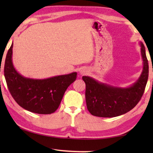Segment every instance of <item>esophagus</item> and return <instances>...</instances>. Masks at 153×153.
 Listing matches in <instances>:
<instances>
[{
	"label": "esophagus",
	"mask_w": 153,
	"mask_h": 153,
	"mask_svg": "<svg viewBox=\"0 0 153 153\" xmlns=\"http://www.w3.org/2000/svg\"><path fill=\"white\" fill-rule=\"evenodd\" d=\"M88 73V70H87L86 68H83L82 70H81L80 72H79V74L81 75H84V74H86Z\"/></svg>",
	"instance_id": "1"
}]
</instances>
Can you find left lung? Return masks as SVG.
<instances>
[{
  "mask_svg": "<svg viewBox=\"0 0 153 153\" xmlns=\"http://www.w3.org/2000/svg\"><path fill=\"white\" fill-rule=\"evenodd\" d=\"M143 71L136 82L127 88L101 83L91 76L82 77L85 83V102L92 115L112 118L125 114L140 101L148 79V62L143 44L140 42Z\"/></svg>",
  "mask_w": 153,
  "mask_h": 153,
  "instance_id": "1",
  "label": "left lung"
}]
</instances>
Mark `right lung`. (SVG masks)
I'll use <instances>...</instances> for the list:
<instances>
[{"instance_id": "1", "label": "right lung", "mask_w": 153, "mask_h": 153, "mask_svg": "<svg viewBox=\"0 0 153 153\" xmlns=\"http://www.w3.org/2000/svg\"><path fill=\"white\" fill-rule=\"evenodd\" d=\"M12 47L6 56L4 75L12 97L20 106L39 114H51L59 106L65 92L76 79V72L44 79L26 78L12 63Z\"/></svg>"}]
</instances>
